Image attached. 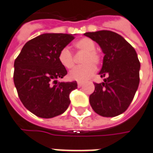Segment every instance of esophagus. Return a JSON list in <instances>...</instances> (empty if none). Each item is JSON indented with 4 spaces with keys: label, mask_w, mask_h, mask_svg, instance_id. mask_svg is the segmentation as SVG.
<instances>
[{
    "label": "esophagus",
    "mask_w": 153,
    "mask_h": 153,
    "mask_svg": "<svg viewBox=\"0 0 153 153\" xmlns=\"http://www.w3.org/2000/svg\"><path fill=\"white\" fill-rule=\"evenodd\" d=\"M77 84H78V86L79 87H81L83 85H84V82L82 81H78L77 82Z\"/></svg>",
    "instance_id": "obj_1"
}]
</instances>
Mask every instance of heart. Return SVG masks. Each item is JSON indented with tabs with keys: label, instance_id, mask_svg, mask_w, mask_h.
Listing matches in <instances>:
<instances>
[{
	"label": "heart",
	"instance_id": "b5f03b06",
	"mask_svg": "<svg viewBox=\"0 0 153 153\" xmlns=\"http://www.w3.org/2000/svg\"><path fill=\"white\" fill-rule=\"evenodd\" d=\"M74 46L78 51L84 52L81 59V63L83 64L73 69L68 76L73 80L84 81L95 74L97 70L95 64L99 65L102 62V57L97 51L95 50L96 44L94 41L89 38H82L77 40L74 42ZM58 61L61 65L67 69H71L74 66V55L67 47L62 48L59 51Z\"/></svg>",
	"mask_w": 153,
	"mask_h": 153
}]
</instances>
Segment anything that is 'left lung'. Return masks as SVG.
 Here are the masks:
<instances>
[{
	"label": "left lung",
	"instance_id": "8db88e82",
	"mask_svg": "<svg viewBox=\"0 0 153 153\" xmlns=\"http://www.w3.org/2000/svg\"><path fill=\"white\" fill-rule=\"evenodd\" d=\"M85 35L98 43L105 54L100 74L106 79L102 83H94L90 104L102 117L118 116L129 108L139 86L140 64L136 51L113 31L87 32Z\"/></svg>",
	"mask_w": 153,
	"mask_h": 153
}]
</instances>
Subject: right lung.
Returning a JSON list of instances; mask_svg holds the SVG:
<instances>
[{"instance_id":"add662e5","label":"right lung","mask_w":153,"mask_h":153,"mask_svg":"<svg viewBox=\"0 0 153 153\" xmlns=\"http://www.w3.org/2000/svg\"><path fill=\"white\" fill-rule=\"evenodd\" d=\"M73 34H43L29 40L14 62L13 81L20 101L34 115L50 119L63 113L77 82H57L68 74L58 54Z\"/></svg>"}]
</instances>
